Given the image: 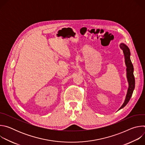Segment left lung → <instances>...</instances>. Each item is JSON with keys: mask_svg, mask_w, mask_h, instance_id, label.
I'll use <instances>...</instances> for the list:
<instances>
[{"mask_svg": "<svg viewBox=\"0 0 145 145\" xmlns=\"http://www.w3.org/2000/svg\"><path fill=\"white\" fill-rule=\"evenodd\" d=\"M120 48L123 50L124 55H125V63L127 67V77L129 82V88L127 91V93L126 95V99L125 102L119 108V110L123 108L124 107H125L126 105L129 103V100L131 99V97L133 95L134 89L135 88V77L134 76V67L133 65L131 63V61L130 59V52L129 48L124 44H120Z\"/></svg>", "mask_w": 145, "mask_h": 145, "instance_id": "1", "label": "left lung"}]
</instances>
